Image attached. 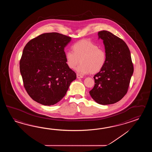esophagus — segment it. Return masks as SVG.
Listing matches in <instances>:
<instances>
[{
  "label": "esophagus",
  "mask_w": 152,
  "mask_h": 152,
  "mask_svg": "<svg viewBox=\"0 0 152 152\" xmlns=\"http://www.w3.org/2000/svg\"><path fill=\"white\" fill-rule=\"evenodd\" d=\"M77 79H79V78H83V76H82L81 75H77Z\"/></svg>",
  "instance_id": "1"
}]
</instances>
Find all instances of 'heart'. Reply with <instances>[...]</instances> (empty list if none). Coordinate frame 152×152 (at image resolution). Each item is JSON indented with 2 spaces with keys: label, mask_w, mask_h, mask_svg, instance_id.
<instances>
[{
  "label": "heart",
  "mask_w": 152,
  "mask_h": 152,
  "mask_svg": "<svg viewBox=\"0 0 152 152\" xmlns=\"http://www.w3.org/2000/svg\"><path fill=\"white\" fill-rule=\"evenodd\" d=\"M72 50L65 54L66 62L69 68L75 69L77 65L81 64L76 68V71L80 75H86L91 72L95 74L100 71L105 65L107 54L103 49L87 39H83L74 43Z\"/></svg>",
  "instance_id": "heart-1"
}]
</instances>
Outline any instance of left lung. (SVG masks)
Segmentation results:
<instances>
[{
  "instance_id": "1",
  "label": "left lung",
  "mask_w": 152,
  "mask_h": 152,
  "mask_svg": "<svg viewBox=\"0 0 152 152\" xmlns=\"http://www.w3.org/2000/svg\"><path fill=\"white\" fill-rule=\"evenodd\" d=\"M103 41L107 61L103 69L94 75V86L90 91L97 103H116L126 94L133 74L130 52L122 39L106 30L98 32Z\"/></svg>"
}]
</instances>
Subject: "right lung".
Returning a JSON list of instances; mask_svg holds the SVG:
<instances>
[{
    "mask_svg": "<svg viewBox=\"0 0 152 152\" xmlns=\"http://www.w3.org/2000/svg\"><path fill=\"white\" fill-rule=\"evenodd\" d=\"M71 37L58 32L41 34L26 45L20 60V72L30 97L44 105H53L64 97L75 80L66 62L65 47Z\"/></svg>",
    "mask_w": 152,
    "mask_h": 152,
    "instance_id": "add662e5",
    "label": "right lung"
}]
</instances>
